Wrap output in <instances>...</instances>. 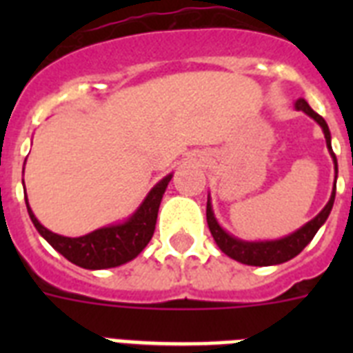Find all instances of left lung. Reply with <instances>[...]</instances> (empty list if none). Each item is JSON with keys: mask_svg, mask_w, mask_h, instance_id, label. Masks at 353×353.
<instances>
[{"mask_svg": "<svg viewBox=\"0 0 353 353\" xmlns=\"http://www.w3.org/2000/svg\"><path fill=\"white\" fill-rule=\"evenodd\" d=\"M295 110L299 112H304L306 115L317 122L319 126L323 128L324 139H326V146H328V152L334 159L335 166V181L334 188H332V196H330V201L324 205V209L319 212L313 220H310L306 225H302L301 229H296L295 232L284 236V238H279V240H262V241H245L236 238V236L229 234V232L223 229V227L218 223L214 216V210H212V203H210V196L207 198V223H209L210 234L214 238V241L218 243L221 251L225 252L227 256L236 260V262L245 263V265H279V263H284L291 258H295L299 252L304 249V247L313 240V236L317 234V231L324 225V221L328 220L330 212H332V207H334L335 201V185H337V157H335L334 150H332V135H330V128L326 124L319 113H315L310 108L304 99H299L295 102Z\"/></svg>", "mask_w": 353, "mask_h": 353, "instance_id": "8db88e82", "label": "left lung"}]
</instances>
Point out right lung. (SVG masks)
Returning a JSON list of instances; mask_svg holds the SVG:
<instances>
[{"mask_svg": "<svg viewBox=\"0 0 353 353\" xmlns=\"http://www.w3.org/2000/svg\"><path fill=\"white\" fill-rule=\"evenodd\" d=\"M172 179V174L165 176L155 185L143 203L139 205L137 210L133 212L128 220L115 223V225L101 227L90 234L79 236V238H69V236L57 234L49 231L36 220L34 212L30 210L25 192V203L29 210L30 221L34 223L36 231L40 232L47 240V243L65 256L69 262L84 269H108L117 268L122 263L130 262L148 245L155 231V221L159 212L161 199L165 194L166 187Z\"/></svg>", "mask_w": 353, "mask_h": 353, "instance_id": "add662e5", "label": "right lung"}]
</instances>
